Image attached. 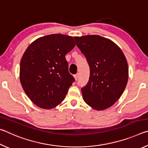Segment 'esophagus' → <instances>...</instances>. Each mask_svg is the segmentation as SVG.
<instances>
[{
	"label": "esophagus",
	"instance_id": "obj_1",
	"mask_svg": "<svg viewBox=\"0 0 148 148\" xmlns=\"http://www.w3.org/2000/svg\"><path fill=\"white\" fill-rule=\"evenodd\" d=\"M74 77L75 80H76V81H77V79H78V74H75L74 76Z\"/></svg>",
	"mask_w": 148,
	"mask_h": 148
}]
</instances>
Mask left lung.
Masks as SVG:
<instances>
[{
	"instance_id": "obj_1",
	"label": "left lung",
	"mask_w": 148,
	"mask_h": 148,
	"mask_svg": "<svg viewBox=\"0 0 148 148\" xmlns=\"http://www.w3.org/2000/svg\"><path fill=\"white\" fill-rule=\"evenodd\" d=\"M76 46L90 67L87 84L82 89L86 103L96 110L112 106L121 96L129 78V67L117 44L99 35L75 36Z\"/></svg>"
}]
</instances>
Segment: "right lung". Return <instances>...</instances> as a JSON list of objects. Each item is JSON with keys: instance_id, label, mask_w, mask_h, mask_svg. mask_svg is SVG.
I'll return each mask as SVG.
<instances>
[{"instance_id": "obj_1", "label": "right lung", "mask_w": 148, "mask_h": 148, "mask_svg": "<svg viewBox=\"0 0 148 148\" xmlns=\"http://www.w3.org/2000/svg\"><path fill=\"white\" fill-rule=\"evenodd\" d=\"M76 46L72 36L46 35L32 42L20 62L19 79L31 101L44 109L56 107L75 81L65 56Z\"/></svg>"}]
</instances>
